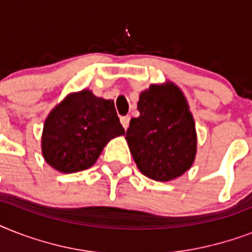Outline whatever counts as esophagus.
<instances>
[{"mask_svg": "<svg viewBox=\"0 0 252 252\" xmlns=\"http://www.w3.org/2000/svg\"><path fill=\"white\" fill-rule=\"evenodd\" d=\"M120 122H122L123 126H124V129H126V128H128V126H129L130 116H128V115H126V116H122V118H120Z\"/></svg>", "mask_w": 252, "mask_h": 252, "instance_id": "34e87169", "label": "esophagus"}]
</instances>
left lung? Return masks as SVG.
Masks as SVG:
<instances>
[{
  "label": "left lung",
  "instance_id": "8db88e82",
  "mask_svg": "<svg viewBox=\"0 0 252 252\" xmlns=\"http://www.w3.org/2000/svg\"><path fill=\"white\" fill-rule=\"evenodd\" d=\"M126 138L138 170L168 182L187 171L196 154V129L186 98L174 84L152 85L137 103Z\"/></svg>",
  "mask_w": 252,
  "mask_h": 252
}]
</instances>
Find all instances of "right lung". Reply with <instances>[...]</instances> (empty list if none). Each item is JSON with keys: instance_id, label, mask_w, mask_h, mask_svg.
Returning <instances> with one entry per match:
<instances>
[{"instance_id": "add662e5", "label": "right lung", "mask_w": 252, "mask_h": 252, "mask_svg": "<svg viewBox=\"0 0 252 252\" xmlns=\"http://www.w3.org/2000/svg\"><path fill=\"white\" fill-rule=\"evenodd\" d=\"M114 100L82 90L63 100L44 123L41 150L47 163L70 174L94 165L111 138L124 134Z\"/></svg>"}]
</instances>
